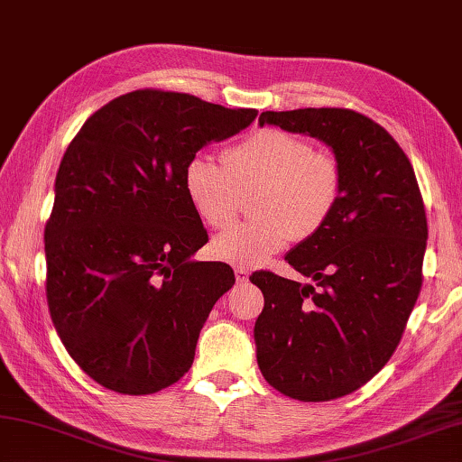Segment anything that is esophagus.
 Segmentation results:
<instances>
[{
    "label": "esophagus",
    "instance_id": "esophagus-1",
    "mask_svg": "<svg viewBox=\"0 0 462 462\" xmlns=\"http://www.w3.org/2000/svg\"><path fill=\"white\" fill-rule=\"evenodd\" d=\"M234 274H236V281L238 282H246L248 276H250L248 268H236V271H234Z\"/></svg>",
    "mask_w": 462,
    "mask_h": 462
}]
</instances>
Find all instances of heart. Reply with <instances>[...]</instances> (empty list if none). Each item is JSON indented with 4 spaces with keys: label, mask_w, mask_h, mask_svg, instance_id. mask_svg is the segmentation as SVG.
I'll list each match as a JSON object with an SVG mask.
<instances>
[{
    "label": "heart",
    "mask_w": 462,
    "mask_h": 462,
    "mask_svg": "<svg viewBox=\"0 0 462 462\" xmlns=\"http://www.w3.org/2000/svg\"><path fill=\"white\" fill-rule=\"evenodd\" d=\"M216 163L191 157L183 170V191L209 228H226L238 208V188L258 186L250 222L232 226L212 240L220 263L253 268L295 238L313 236L333 216L341 198V170L307 139L281 129H258Z\"/></svg>",
    "instance_id": "1"
}]
</instances>
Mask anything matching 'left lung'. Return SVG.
<instances>
[{"mask_svg": "<svg viewBox=\"0 0 462 462\" xmlns=\"http://www.w3.org/2000/svg\"><path fill=\"white\" fill-rule=\"evenodd\" d=\"M258 123L323 141L341 170V198L323 228L284 256L315 287L250 276L264 295L256 362L289 398L347 396L388 364L420 295L429 238L420 188L390 133L349 108L266 111Z\"/></svg>", "mask_w": 462, "mask_h": 462, "instance_id": "8db88e82", "label": "left lung"}]
</instances>
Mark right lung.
<instances>
[{
  "instance_id": "1",
  "label": "right lung",
  "mask_w": 462,
  "mask_h": 462,
  "mask_svg": "<svg viewBox=\"0 0 462 462\" xmlns=\"http://www.w3.org/2000/svg\"><path fill=\"white\" fill-rule=\"evenodd\" d=\"M256 108L165 90H133L88 116L58 167L44 230L46 297L80 370L141 396L186 374L206 319L234 273L191 260L208 242L183 170Z\"/></svg>"
}]
</instances>
